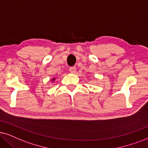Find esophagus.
<instances>
[{
	"instance_id": "1",
	"label": "esophagus",
	"mask_w": 148,
	"mask_h": 148,
	"mask_svg": "<svg viewBox=\"0 0 148 148\" xmlns=\"http://www.w3.org/2000/svg\"><path fill=\"white\" fill-rule=\"evenodd\" d=\"M69 70H70V72L71 73H74L76 72V68H75V67H70Z\"/></svg>"
}]
</instances>
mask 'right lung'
Returning <instances> with one entry per match:
<instances>
[{
    "instance_id": "1",
    "label": "right lung",
    "mask_w": 148,
    "mask_h": 148,
    "mask_svg": "<svg viewBox=\"0 0 148 148\" xmlns=\"http://www.w3.org/2000/svg\"><path fill=\"white\" fill-rule=\"evenodd\" d=\"M52 80H55V78H52Z\"/></svg>"
}]
</instances>
